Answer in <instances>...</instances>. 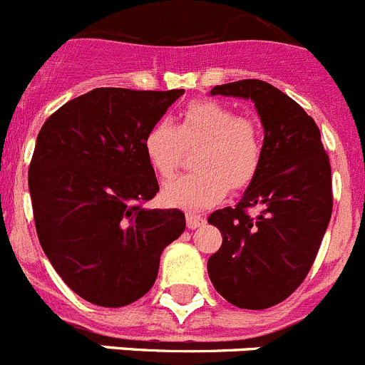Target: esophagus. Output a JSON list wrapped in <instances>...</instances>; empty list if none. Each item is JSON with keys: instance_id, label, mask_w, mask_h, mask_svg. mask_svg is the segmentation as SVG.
<instances>
[{"instance_id": "34e87169", "label": "esophagus", "mask_w": 365, "mask_h": 365, "mask_svg": "<svg viewBox=\"0 0 365 365\" xmlns=\"http://www.w3.org/2000/svg\"><path fill=\"white\" fill-rule=\"evenodd\" d=\"M203 223H205V218L200 215H195V212H189L187 215V227L189 229H198L202 227Z\"/></svg>"}]
</instances>
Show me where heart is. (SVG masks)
<instances>
[{
	"instance_id": "obj_1",
	"label": "heart",
	"mask_w": 365,
	"mask_h": 365,
	"mask_svg": "<svg viewBox=\"0 0 365 365\" xmlns=\"http://www.w3.org/2000/svg\"><path fill=\"white\" fill-rule=\"evenodd\" d=\"M195 145H200L192 158L196 170L165 183L162 198L167 205L187 211L207 209L227 195L229 187H247L260 169V127L215 100L190 101L176 125L158 120L143 136L147 160L162 178L175 175L183 147Z\"/></svg>"
}]
</instances>
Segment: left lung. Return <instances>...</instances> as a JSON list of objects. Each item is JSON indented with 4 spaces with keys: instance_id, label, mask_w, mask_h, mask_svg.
<instances>
[{
    "instance_id": "8db88e82",
    "label": "left lung",
    "mask_w": 365,
    "mask_h": 365,
    "mask_svg": "<svg viewBox=\"0 0 365 365\" xmlns=\"http://www.w3.org/2000/svg\"><path fill=\"white\" fill-rule=\"evenodd\" d=\"M211 94L255 103L264 154L242 200L209 216L223 240L207 271L229 304L267 309L294 293L317 258L333 212L329 156L313 118L271 83L232 81Z\"/></svg>"
}]
</instances>
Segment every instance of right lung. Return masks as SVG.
I'll list each match as a JSON object with an SVG mask.
<instances>
[{
    "label": "right lung",
    "mask_w": 365,
    "mask_h": 365,
    "mask_svg": "<svg viewBox=\"0 0 365 365\" xmlns=\"http://www.w3.org/2000/svg\"><path fill=\"white\" fill-rule=\"evenodd\" d=\"M183 88L101 87L43 123L29 167L36 231L83 300L123 307L154 285L163 249L185 231L178 209H143L160 190L143 136Z\"/></svg>",
    "instance_id": "obj_1"
}]
</instances>
